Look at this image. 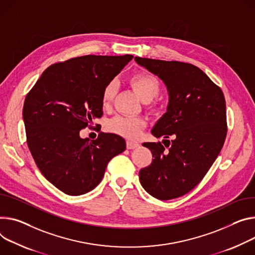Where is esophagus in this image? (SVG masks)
Returning <instances> with one entry per match:
<instances>
[{
  "label": "esophagus",
  "instance_id": "obj_1",
  "mask_svg": "<svg viewBox=\"0 0 255 255\" xmlns=\"http://www.w3.org/2000/svg\"><path fill=\"white\" fill-rule=\"evenodd\" d=\"M126 146H127L128 149H133V148H136V147L139 146V143L133 142V141H127L126 142Z\"/></svg>",
  "mask_w": 255,
  "mask_h": 255
}]
</instances>
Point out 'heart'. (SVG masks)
I'll use <instances>...</instances> for the list:
<instances>
[{"instance_id":"b5f03b06","label":"heart","mask_w":255,"mask_h":255,"mask_svg":"<svg viewBox=\"0 0 255 255\" xmlns=\"http://www.w3.org/2000/svg\"><path fill=\"white\" fill-rule=\"evenodd\" d=\"M130 85L145 103L152 101L160 91L159 81L149 73H137L129 78ZM116 95V83H107L102 91V106L110 107ZM145 126V120L133 116H117L108 123V129L129 139H136Z\"/></svg>"}]
</instances>
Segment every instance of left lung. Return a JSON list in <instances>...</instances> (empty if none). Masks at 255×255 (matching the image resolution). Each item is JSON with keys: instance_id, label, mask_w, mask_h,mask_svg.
Wrapping results in <instances>:
<instances>
[{"instance_id": "8db88e82", "label": "left lung", "mask_w": 255, "mask_h": 255, "mask_svg": "<svg viewBox=\"0 0 255 255\" xmlns=\"http://www.w3.org/2000/svg\"><path fill=\"white\" fill-rule=\"evenodd\" d=\"M135 61L163 80L169 92L167 113L151 130L165 138V145L142 144L153 159L140 170V184L159 200L174 199L192 190L221 152L228 131L225 97L192 64L139 57Z\"/></svg>"}]
</instances>
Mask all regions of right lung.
<instances>
[{"label": "right lung", "mask_w": 255, "mask_h": 255, "mask_svg": "<svg viewBox=\"0 0 255 255\" xmlns=\"http://www.w3.org/2000/svg\"><path fill=\"white\" fill-rule=\"evenodd\" d=\"M133 58L87 55L48 67L23 106L26 140L41 174L68 195L96 188L109 161L126 148L124 138L101 132L80 138V130L103 116L102 91Z\"/></svg>", "instance_id": "1"}]
</instances>
